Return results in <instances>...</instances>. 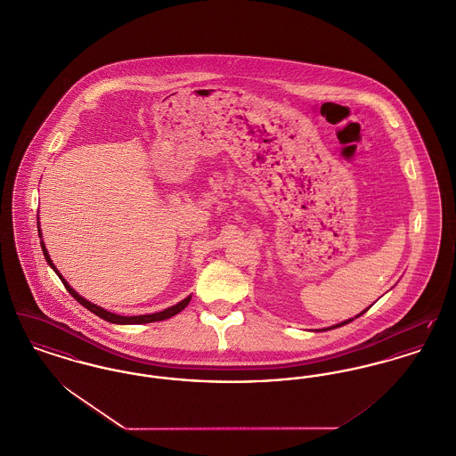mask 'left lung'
Segmentation results:
<instances>
[{
    "label": "left lung",
    "mask_w": 456,
    "mask_h": 456,
    "mask_svg": "<svg viewBox=\"0 0 456 456\" xmlns=\"http://www.w3.org/2000/svg\"><path fill=\"white\" fill-rule=\"evenodd\" d=\"M365 312H367V310H365ZM365 312H362V314H360V315H363V314H365ZM360 315H356V317H360ZM351 321H353V319H351ZM351 321L343 322V323H338V325H334V327H339V325H345V323H349V322H351ZM334 327H332V329H334Z\"/></svg>",
    "instance_id": "obj_1"
}]
</instances>
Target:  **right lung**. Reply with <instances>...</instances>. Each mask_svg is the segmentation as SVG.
Wrapping results in <instances>:
<instances>
[{"instance_id":"obj_1","label":"right lung","mask_w":456,"mask_h":456,"mask_svg":"<svg viewBox=\"0 0 456 456\" xmlns=\"http://www.w3.org/2000/svg\"><path fill=\"white\" fill-rule=\"evenodd\" d=\"M41 248H43V253H45V258H46V262L52 265L54 272L58 273V277L61 279V282H63V286L67 288V291L72 295V297H76L79 303H81L84 308H87L89 312H93L94 315H98V317H102L103 321L111 322V323H150V322H159L165 321V319H170V317H174V315H177L179 312H183L186 306H188L189 301H191V296H188L186 299H183L181 303H177L175 306H170V308H167V310H163V312H159V314H151V315H135V317H122V315H115V314H110L107 310H103L102 306H96V305H93V303H89L87 299H84L82 296L77 295L69 284H67V281L60 275V272L56 270V267L53 265V262L50 260V255H48V251H46V248H45V242L41 241Z\"/></svg>"}]
</instances>
